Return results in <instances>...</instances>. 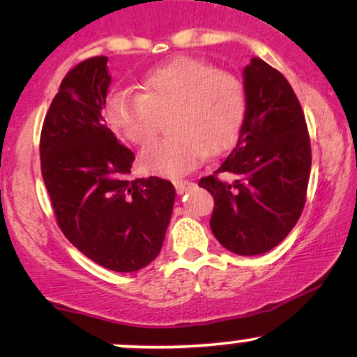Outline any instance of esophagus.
Instances as JSON below:
<instances>
[{
  "label": "esophagus",
  "instance_id": "esophagus-1",
  "mask_svg": "<svg viewBox=\"0 0 357 357\" xmlns=\"http://www.w3.org/2000/svg\"><path fill=\"white\" fill-rule=\"evenodd\" d=\"M191 186H192V183H190V181H184V179H179V181H174V188H176V191L179 192V195H183L184 191L190 190Z\"/></svg>",
  "mask_w": 357,
  "mask_h": 357
}]
</instances>
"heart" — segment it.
<instances>
[{
  "instance_id": "obj_1",
  "label": "heart",
  "mask_w": 357,
  "mask_h": 357,
  "mask_svg": "<svg viewBox=\"0 0 357 357\" xmlns=\"http://www.w3.org/2000/svg\"><path fill=\"white\" fill-rule=\"evenodd\" d=\"M142 92L117 90L105 102L112 129L132 144L146 146L169 116L173 134L142 151L147 173L178 178L199 166L208 151L233 142L245 117V87L235 73L218 70L198 56H176L142 79Z\"/></svg>"
}]
</instances>
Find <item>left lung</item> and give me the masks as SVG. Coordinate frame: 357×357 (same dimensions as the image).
Listing matches in <instances>:
<instances>
[{"mask_svg": "<svg viewBox=\"0 0 357 357\" xmlns=\"http://www.w3.org/2000/svg\"><path fill=\"white\" fill-rule=\"evenodd\" d=\"M243 124L233 151L199 186L211 192L210 227L236 255L277 247L301 218L309 184V130L298 99L280 72L260 59L243 70Z\"/></svg>", "mask_w": 357, "mask_h": 357, "instance_id": "obj_1", "label": "left lung"}]
</instances>
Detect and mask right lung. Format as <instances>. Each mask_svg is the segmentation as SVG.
I'll return each instance as SVG.
<instances>
[{
	"mask_svg": "<svg viewBox=\"0 0 357 357\" xmlns=\"http://www.w3.org/2000/svg\"><path fill=\"white\" fill-rule=\"evenodd\" d=\"M107 60L80 61L61 80L42 127V176L73 247L104 268L137 272L161 252L176 191L155 176L129 179L134 153L102 119Z\"/></svg>",
	"mask_w": 357,
	"mask_h": 357,
	"instance_id": "obj_1",
	"label": "right lung"
}]
</instances>
